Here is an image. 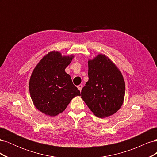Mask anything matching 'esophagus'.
Returning <instances> with one entry per match:
<instances>
[{
  "label": "esophagus",
  "mask_w": 157,
  "mask_h": 157,
  "mask_svg": "<svg viewBox=\"0 0 157 157\" xmlns=\"http://www.w3.org/2000/svg\"><path fill=\"white\" fill-rule=\"evenodd\" d=\"M78 87V90H80V91H81L82 90V84H80V85H78V86H77Z\"/></svg>",
  "instance_id": "34e87169"
}]
</instances>
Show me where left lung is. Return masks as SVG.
I'll use <instances>...</instances> for the list:
<instances>
[{
    "instance_id": "left-lung-1",
    "label": "left lung",
    "mask_w": 157,
    "mask_h": 157,
    "mask_svg": "<svg viewBox=\"0 0 157 157\" xmlns=\"http://www.w3.org/2000/svg\"><path fill=\"white\" fill-rule=\"evenodd\" d=\"M88 78L81 98L89 109L99 118L115 113L125 94V82L119 69L105 55L99 54L88 61Z\"/></svg>"
}]
</instances>
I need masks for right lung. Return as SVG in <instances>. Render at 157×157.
I'll return each mask as SVG.
<instances>
[{"instance_id": "obj_1", "label": "right lung", "mask_w": 157, "mask_h": 157, "mask_svg": "<svg viewBox=\"0 0 157 157\" xmlns=\"http://www.w3.org/2000/svg\"><path fill=\"white\" fill-rule=\"evenodd\" d=\"M73 57L50 52L33 71L29 86L31 98L36 108L46 115H58L75 96H80L79 90L65 71Z\"/></svg>"}]
</instances>
